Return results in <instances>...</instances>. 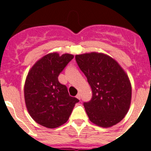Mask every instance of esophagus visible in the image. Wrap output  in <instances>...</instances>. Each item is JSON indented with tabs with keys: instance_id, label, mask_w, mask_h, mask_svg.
<instances>
[{
	"instance_id": "esophagus-1",
	"label": "esophagus",
	"mask_w": 151,
	"mask_h": 151,
	"mask_svg": "<svg viewBox=\"0 0 151 151\" xmlns=\"http://www.w3.org/2000/svg\"><path fill=\"white\" fill-rule=\"evenodd\" d=\"M76 97H77V98H78V99H79V100L81 99V94H80V93H78V94H77Z\"/></svg>"
}]
</instances>
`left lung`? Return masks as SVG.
<instances>
[{
  "mask_svg": "<svg viewBox=\"0 0 151 151\" xmlns=\"http://www.w3.org/2000/svg\"><path fill=\"white\" fill-rule=\"evenodd\" d=\"M78 66L87 77L92 98L84 103L89 119L109 128L120 122L129 110L132 85L128 75L116 60L102 53L76 55Z\"/></svg>",
  "mask_w": 151,
  "mask_h": 151,
  "instance_id": "obj_1",
  "label": "left lung"
}]
</instances>
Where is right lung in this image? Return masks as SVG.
Instances as JSON below:
<instances>
[{
    "label": "right lung",
    "mask_w": 151,
    "mask_h": 151,
    "mask_svg": "<svg viewBox=\"0 0 151 151\" xmlns=\"http://www.w3.org/2000/svg\"><path fill=\"white\" fill-rule=\"evenodd\" d=\"M73 54L50 53L31 68L24 86V97L31 117L39 125L54 129L68 121L76 97L69 96L66 85L58 81L60 73L73 59Z\"/></svg>",
    "instance_id": "right-lung-1"
}]
</instances>
